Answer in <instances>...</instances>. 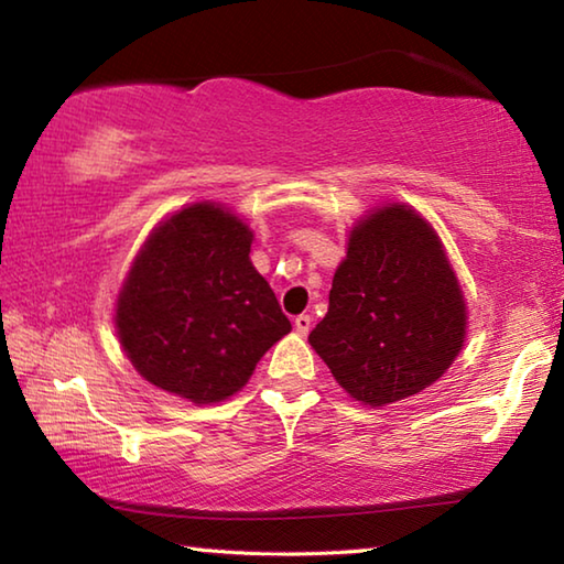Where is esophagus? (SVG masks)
<instances>
[{
	"mask_svg": "<svg viewBox=\"0 0 564 564\" xmlns=\"http://www.w3.org/2000/svg\"><path fill=\"white\" fill-rule=\"evenodd\" d=\"M293 326H295V330L301 333V336H305V333L311 330V316H308V313H301V316H295Z\"/></svg>",
	"mask_w": 564,
	"mask_h": 564,
	"instance_id": "esophagus-1",
	"label": "esophagus"
}]
</instances>
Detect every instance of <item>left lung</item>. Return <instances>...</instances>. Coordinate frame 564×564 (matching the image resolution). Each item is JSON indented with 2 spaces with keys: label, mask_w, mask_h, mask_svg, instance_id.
<instances>
[{
  "label": "left lung",
  "mask_w": 564,
  "mask_h": 564,
  "mask_svg": "<svg viewBox=\"0 0 564 564\" xmlns=\"http://www.w3.org/2000/svg\"><path fill=\"white\" fill-rule=\"evenodd\" d=\"M465 328V295L441 236L393 202L352 226L308 343L350 398L383 408L433 386L463 350Z\"/></svg>",
  "instance_id": "left-lung-1"
}]
</instances>
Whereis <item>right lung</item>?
Returning <instances> with one entry per match:
<instances>
[{"label": "right lung", "mask_w": 564, "mask_h": 564, "mask_svg": "<svg viewBox=\"0 0 564 564\" xmlns=\"http://www.w3.org/2000/svg\"><path fill=\"white\" fill-rule=\"evenodd\" d=\"M253 231L224 204L196 202L149 234L117 295V336L137 373L196 405L236 395L291 333L251 263Z\"/></svg>", "instance_id": "right-lung-1"}]
</instances>
